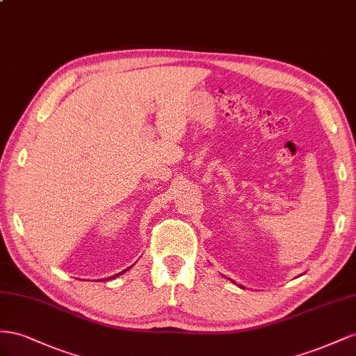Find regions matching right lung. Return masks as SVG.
Returning <instances> with one entry per match:
<instances>
[{
	"mask_svg": "<svg viewBox=\"0 0 356 356\" xmlns=\"http://www.w3.org/2000/svg\"><path fill=\"white\" fill-rule=\"evenodd\" d=\"M127 270H128V268H127ZM127 270H124V271H120V273H118V274H115V276H111V277H110V279H115V277H118V276H120V274H124V273H125V271H127ZM110 279H108V280H110Z\"/></svg>",
	"mask_w": 356,
	"mask_h": 356,
	"instance_id": "obj_1",
	"label": "right lung"
}]
</instances>
